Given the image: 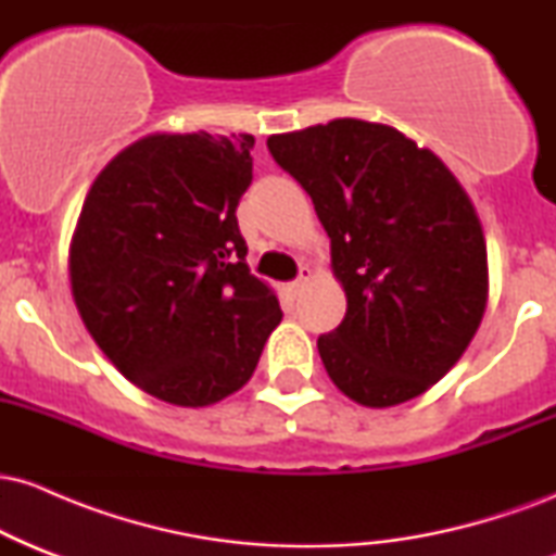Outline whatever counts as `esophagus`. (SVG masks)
<instances>
[{"mask_svg": "<svg viewBox=\"0 0 556 556\" xmlns=\"http://www.w3.org/2000/svg\"><path fill=\"white\" fill-rule=\"evenodd\" d=\"M308 279H311V269H308V266H303V269H300V277L295 279V282L290 285V292H292V295H298V292L303 290V287H305V282H308Z\"/></svg>", "mask_w": 556, "mask_h": 556, "instance_id": "1", "label": "esophagus"}]
</instances>
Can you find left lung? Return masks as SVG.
I'll return each mask as SVG.
<instances>
[{"mask_svg":"<svg viewBox=\"0 0 556 556\" xmlns=\"http://www.w3.org/2000/svg\"><path fill=\"white\" fill-rule=\"evenodd\" d=\"M314 201L348 314L318 337L329 379L358 405L424 394L463 358L489 298L486 240L444 162L363 119L266 140Z\"/></svg>","mask_w":556,"mask_h":556,"instance_id":"obj_1","label":"left lung"}]
</instances>
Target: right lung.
<instances>
[{
  "label": "right lung",
  "instance_id": "add662e5",
  "mask_svg": "<svg viewBox=\"0 0 556 556\" xmlns=\"http://www.w3.org/2000/svg\"><path fill=\"white\" fill-rule=\"evenodd\" d=\"M253 143L154 132L119 151L83 201L70 242L78 314L117 371L169 405L238 392L282 321L235 216Z\"/></svg>",
  "mask_w": 556,
  "mask_h": 556
}]
</instances>
